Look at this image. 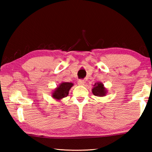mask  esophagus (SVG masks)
I'll return each instance as SVG.
<instances>
[{"label": "esophagus", "mask_w": 152, "mask_h": 152, "mask_svg": "<svg viewBox=\"0 0 152 152\" xmlns=\"http://www.w3.org/2000/svg\"><path fill=\"white\" fill-rule=\"evenodd\" d=\"M78 85H84V84H85V81L84 80H79L78 81Z\"/></svg>", "instance_id": "esophagus-1"}]
</instances>
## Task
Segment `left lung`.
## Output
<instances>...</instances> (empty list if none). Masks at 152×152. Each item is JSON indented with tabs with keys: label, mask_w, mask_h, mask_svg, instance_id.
Instances as JSON below:
<instances>
[{
	"label": "left lung",
	"mask_w": 152,
	"mask_h": 152,
	"mask_svg": "<svg viewBox=\"0 0 152 152\" xmlns=\"http://www.w3.org/2000/svg\"><path fill=\"white\" fill-rule=\"evenodd\" d=\"M92 92L94 95L96 96H104L106 95L107 91L104 87V84L101 82H96L94 84Z\"/></svg>",
	"instance_id": "8db88e82"
}]
</instances>
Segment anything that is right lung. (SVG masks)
<instances>
[{"label":"right lung","instance_id":"obj_1","mask_svg":"<svg viewBox=\"0 0 152 152\" xmlns=\"http://www.w3.org/2000/svg\"><path fill=\"white\" fill-rule=\"evenodd\" d=\"M74 85L72 82H62L53 92L52 97L56 100L60 101L68 95L69 91Z\"/></svg>","mask_w":152,"mask_h":152}]
</instances>
